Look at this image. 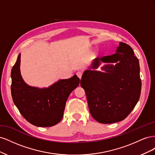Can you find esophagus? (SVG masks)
Returning a JSON list of instances; mask_svg holds the SVG:
<instances>
[{"instance_id":"34e87169","label":"esophagus","mask_w":155,"mask_h":155,"mask_svg":"<svg viewBox=\"0 0 155 155\" xmlns=\"http://www.w3.org/2000/svg\"><path fill=\"white\" fill-rule=\"evenodd\" d=\"M82 74H83V72L81 71H78L76 72V75L78 76V77L79 78V79H81V76H82Z\"/></svg>"}]
</instances>
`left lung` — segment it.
<instances>
[{"instance_id": "obj_1", "label": "left lung", "mask_w": 155, "mask_h": 155, "mask_svg": "<svg viewBox=\"0 0 155 155\" xmlns=\"http://www.w3.org/2000/svg\"><path fill=\"white\" fill-rule=\"evenodd\" d=\"M132 48L120 42L116 54L93 60L83 74L81 86L85 90L93 118L101 124L124 120L133 110L141 93L138 59ZM106 63L97 71L101 63ZM114 63L115 65H113Z\"/></svg>"}]
</instances>
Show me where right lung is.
Wrapping results in <instances>:
<instances>
[{
	"label": "right lung",
	"mask_w": 155,
	"mask_h": 155,
	"mask_svg": "<svg viewBox=\"0 0 155 155\" xmlns=\"http://www.w3.org/2000/svg\"><path fill=\"white\" fill-rule=\"evenodd\" d=\"M21 54L12 69L11 92L14 104L24 118L37 127H51L58 124L63 116L68 97L80 82L74 75L59 79L47 88L28 85L20 70Z\"/></svg>",
	"instance_id": "1"
}]
</instances>
